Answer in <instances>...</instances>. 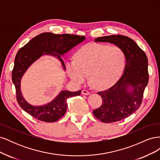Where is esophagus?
Masks as SVG:
<instances>
[{
	"label": "esophagus",
	"instance_id": "1",
	"mask_svg": "<svg viewBox=\"0 0 160 160\" xmlns=\"http://www.w3.org/2000/svg\"><path fill=\"white\" fill-rule=\"evenodd\" d=\"M81 93H82V95H88L90 94L89 92L88 91L85 90V89H83V90H82Z\"/></svg>",
	"mask_w": 160,
	"mask_h": 160
}]
</instances>
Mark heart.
I'll return each instance as SVG.
<instances>
[{
    "instance_id": "1",
    "label": "heart",
    "mask_w": 160,
    "mask_h": 160,
    "mask_svg": "<svg viewBox=\"0 0 160 160\" xmlns=\"http://www.w3.org/2000/svg\"><path fill=\"white\" fill-rule=\"evenodd\" d=\"M124 65V54L119 47L91 43L76 52L74 61L67 62L66 70L77 85L83 84L89 75L96 89H105L118 81Z\"/></svg>"
}]
</instances>
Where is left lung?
Listing matches in <instances>:
<instances>
[{"instance_id": "obj_1", "label": "left lung", "mask_w": 160, "mask_h": 160, "mask_svg": "<svg viewBox=\"0 0 160 160\" xmlns=\"http://www.w3.org/2000/svg\"><path fill=\"white\" fill-rule=\"evenodd\" d=\"M95 42H109L122 50L125 65L122 77L111 88L98 93L103 103L93 113L104 123L118 122L136 111L148 83V60L146 53L132 38L123 35L96 38Z\"/></svg>"}]
</instances>
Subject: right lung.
<instances>
[{
  "label": "right lung",
  "mask_w": 160,
  "mask_h": 160,
  "mask_svg": "<svg viewBox=\"0 0 160 160\" xmlns=\"http://www.w3.org/2000/svg\"><path fill=\"white\" fill-rule=\"evenodd\" d=\"M85 39L84 36L43 32L34 37L19 49L14 59L12 81L15 86L18 103L24 111L33 118L49 123L57 122L65 115L67 109V99L80 95L81 90L75 92L62 90L51 102L35 106L28 103L22 96L21 79L31 65L44 55L55 57L60 61L62 70L65 71V66L61 57H64L65 53Z\"/></svg>",
  "instance_id": "obj_1"
}]
</instances>
